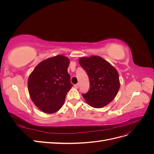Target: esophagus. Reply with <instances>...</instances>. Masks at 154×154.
Listing matches in <instances>:
<instances>
[{
	"label": "esophagus",
	"instance_id": "1",
	"mask_svg": "<svg viewBox=\"0 0 154 154\" xmlns=\"http://www.w3.org/2000/svg\"><path fill=\"white\" fill-rule=\"evenodd\" d=\"M74 87H75L76 88H78L79 87V83H77V84H75V85H74Z\"/></svg>",
	"mask_w": 154,
	"mask_h": 154
}]
</instances>
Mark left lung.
<instances>
[{"label":"left lung","mask_w":154,"mask_h":154,"mask_svg":"<svg viewBox=\"0 0 154 154\" xmlns=\"http://www.w3.org/2000/svg\"><path fill=\"white\" fill-rule=\"evenodd\" d=\"M90 81V88L82 94L87 103L94 108L108 105L117 95L120 83L119 74L110 63L98 56L79 60Z\"/></svg>","instance_id":"obj_1"}]
</instances>
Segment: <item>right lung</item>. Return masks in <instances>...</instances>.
<instances>
[{
    "label": "right lung",
    "instance_id": "1",
    "mask_svg": "<svg viewBox=\"0 0 154 154\" xmlns=\"http://www.w3.org/2000/svg\"><path fill=\"white\" fill-rule=\"evenodd\" d=\"M70 63L63 55L46 59L34 69L28 79V91L35 105L47 114L57 112L73 85L67 72Z\"/></svg>",
    "mask_w": 154,
    "mask_h": 154
}]
</instances>
